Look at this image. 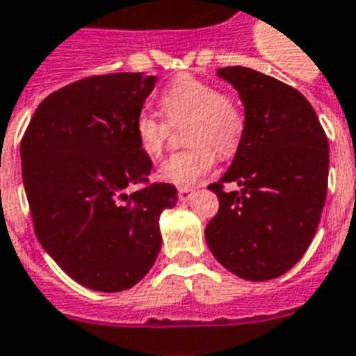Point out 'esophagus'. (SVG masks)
<instances>
[{
    "label": "esophagus",
    "instance_id": "1",
    "mask_svg": "<svg viewBox=\"0 0 356 356\" xmlns=\"http://www.w3.org/2000/svg\"><path fill=\"white\" fill-rule=\"evenodd\" d=\"M192 194H194L192 188H179V200L181 202H188L192 198Z\"/></svg>",
    "mask_w": 356,
    "mask_h": 356
}]
</instances>
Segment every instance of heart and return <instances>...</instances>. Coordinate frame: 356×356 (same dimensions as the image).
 Returning <instances> with one entry per match:
<instances>
[{
	"instance_id": "b5f03b06",
	"label": "heart",
	"mask_w": 356,
	"mask_h": 356,
	"mask_svg": "<svg viewBox=\"0 0 356 356\" xmlns=\"http://www.w3.org/2000/svg\"><path fill=\"white\" fill-rule=\"evenodd\" d=\"M160 107L170 124L186 118L185 141L188 149L173 152L160 165L158 175L175 186L196 185L211 171L220 156H230L243 138L245 118L238 102L218 92L204 79L181 75L173 79L160 96ZM164 118L151 111H139L134 118V136L141 152L156 158L162 154L170 134Z\"/></svg>"
}]
</instances>
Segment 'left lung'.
Returning a JSON list of instances; mask_svg holds the SVG:
<instances>
[{"instance_id":"left-lung-1","label":"left lung","mask_w":356,"mask_h":356,"mask_svg":"<svg viewBox=\"0 0 356 356\" xmlns=\"http://www.w3.org/2000/svg\"><path fill=\"white\" fill-rule=\"evenodd\" d=\"M239 92L245 130L218 183V211L205 241L226 270L268 281L296 264L317 232L328 188V139L312 104L296 88L260 71L218 70ZM236 182L239 191L226 193Z\"/></svg>"}]
</instances>
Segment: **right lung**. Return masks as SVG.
Here are the masks:
<instances>
[{
    "instance_id": "add662e5",
    "label": "right lung",
    "mask_w": 356,
    "mask_h": 356,
    "mask_svg": "<svg viewBox=\"0 0 356 356\" xmlns=\"http://www.w3.org/2000/svg\"><path fill=\"white\" fill-rule=\"evenodd\" d=\"M154 83L143 73L75 81L44 97L20 141L39 243L92 291H126L147 275L162 245L158 217L177 204L175 186L149 181L151 158L134 136Z\"/></svg>"
}]
</instances>
